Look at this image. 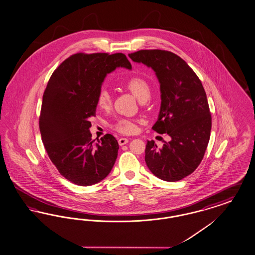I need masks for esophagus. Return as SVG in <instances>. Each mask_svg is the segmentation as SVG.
I'll list each match as a JSON object with an SVG mask.
<instances>
[{"mask_svg": "<svg viewBox=\"0 0 255 255\" xmlns=\"http://www.w3.org/2000/svg\"><path fill=\"white\" fill-rule=\"evenodd\" d=\"M126 143H128V139L125 138V137H122V138L119 139V144H120L121 146H123V145L126 144Z\"/></svg>", "mask_w": 255, "mask_h": 255, "instance_id": "34e87169", "label": "esophagus"}]
</instances>
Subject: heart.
I'll return each mask as SVG.
<instances>
[{"mask_svg":"<svg viewBox=\"0 0 255 255\" xmlns=\"http://www.w3.org/2000/svg\"><path fill=\"white\" fill-rule=\"evenodd\" d=\"M124 86L132 93L139 101H146L150 97V85L141 77H132L127 80ZM112 99L110 93L106 89H102L97 96V105L102 110L110 108ZM112 128L117 132L123 134H131L137 131V124L135 121L129 119H120L112 125Z\"/></svg>","mask_w":255,"mask_h":255,"instance_id":"b5f03b06","label":"heart"}]
</instances>
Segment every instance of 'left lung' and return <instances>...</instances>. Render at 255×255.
Segmentation results:
<instances>
[{
    "label": "left lung",
    "instance_id": "8db88e82",
    "mask_svg": "<svg viewBox=\"0 0 255 255\" xmlns=\"http://www.w3.org/2000/svg\"><path fill=\"white\" fill-rule=\"evenodd\" d=\"M129 57L155 72L160 83L161 106L152 129L171 136L162 147L148 141L145 162L162 180H181L201 163L210 140L212 116L203 85L187 62L173 52L139 50Z\"/></svg>",
    "mask_w": 255,
    "mask_h": 255
}]
</instances>
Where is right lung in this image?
Instances as JSON below:
<instances>
[{
    "label": "right lung",
    "mask_w": 255,
    "mask_h": 255,
    "mask_svg": "<svg viewBox=\"0 0 255 255\" xmlns=\"http://www.w3.org/2000/svg\"><path fill=\"white\" fill-rule=\"evenodd\" d=\"M131 69L123 53H77L62 61L47 82L39 120L41 140L52 163L72 183L104 179L116 162L119 143L110 133L95 143L89 128L105 76Z\"/></svg>",
    "instance_id": "obj_1"
}]
</instances>
